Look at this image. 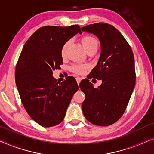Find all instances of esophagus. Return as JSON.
Segmentation results:
<instances>
[{
	"label": "esophagus",
	"mask_w": 154,
	"mask_h": 154,
	"mask_svg": "<svg viewBox=\"0 0 154 154\" xmlns=\"http://www.w3.org/2000/svg\"><path fill=\"white\" fill-rule=\"evenodd\" d=\"M76 80H77V85H79V83H80V82H81V78L80 77H77V78H76Z\"/></svg>",
	"instance_id": "obj_1"
}]
</instances>
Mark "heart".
Wrapping results in <instances>:
<instances>
[{"label":"heart","instance_id":"1","mask_svg":"<svg viewBox=\"0 0 154 154\" xmlns=\"http://www.w3.org/2000/svg\"><path fill=\"white\" fill-rule=\"evenodd\" d=\"M81 43L84 49L86 52L88 53L89 51H93V50H96L98 47V42L97 40L95 38L91 36H85L82 38L81 39ZM69 42H66L65 44L63 45L62 48H61L60 51V55L61 57L63 58H65L67 55V47H68ZM86 69V67L84 66V65H74L72 67V69L74 72L78 73V74H82L85 72Z\"/></svg>","mask_w":154,"mask_h":154}]
</instances>
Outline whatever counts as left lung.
I'll return each mask as SVG.
<instances>
[{
    "mask_svg": "<svg viewBox=\"0 0 154 154\" xmlns=\"http://www.w3.org/2000/svg\"><path fill=\"white\" fill-rule=\"evenodd\" d=\"M93 34L101 44L97 65L89 79L102 81L98 88L86 79L79 87L85 94L82 104L88 121L98 126H108L121 118L135 86L134 58L130 45L121 33L107 23H96L81 28Z\"/></svg>",
    "mask_w": 154,
    "mask_h": 154,
    "instance_id": "left-lung-1",
    "label": "left lung"
}]
</instances>
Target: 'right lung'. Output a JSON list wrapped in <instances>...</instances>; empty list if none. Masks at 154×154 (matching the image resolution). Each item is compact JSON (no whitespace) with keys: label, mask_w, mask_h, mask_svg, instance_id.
<instances>
[{"label":"right lung","mask_w":154,"mask_h":154,"mask_svg":"<svg viewBox=\"0 0 154 154\" xmlns=\"http://www.w3.org/2000/svg\"><path fill=\"white\" fill-rule=\"evenodd\" d=\"M79 33V25L45 26L24 45L15 69V82L22 103L31 118L49 128L63 121L74 94L79 89L73 77L60 83L53 71L63 64V45Z\"/></svg>","instance_id":"add662e5"}]
</instances>
